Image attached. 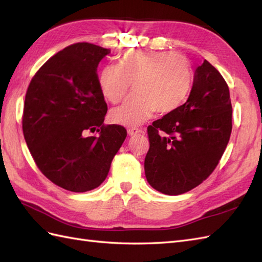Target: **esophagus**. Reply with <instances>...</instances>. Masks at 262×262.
Instances as JSON below:
<instances>
[{
  "label": "esophagus",
  "instance_id": "esophagus-1",
  "mask_svg": "<svg viewBox=\"0 0 262 262\" xmlns=\"http://www.w3.org/2000/svg\"><path fill=\"white\" fill-rule=\"evenodd\" d=\"M142 132H143L142 128H137V127H132L127 129V133L129 136H135L136 134H138V133H142Z\"/></svg>",
  "mask_w": 262,
  "mask_h": 262
}]
</instances>
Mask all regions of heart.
I'll return each instance as SVG.
<instances>
[{
	"label": "heart",
	"mask_w": 262,
	"mask_h": 262,
	"mask_svg": "<svg viewBox=\"0 0 262 262\" xmlns=\"http://www.w3.org/2000/svg\"><path fill=\"white\" fill-rule=\"evenodd\" d=\"M133 82L135 93L111 111L115 124L133 127L155 111L170 114L185 101L192 82L188 59L173 52L127 49L117 65H105L98 73V85L111 103L125 98Z\"/></svg>",
	"instance_id": "1"
}]
</instances>
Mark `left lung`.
<instances>
[{
	"instance_id": "1",
	"label": "left lung",
	"mask_w": 262,
	"mask_h": 262,
	"mask_svg": "<svg viewBox=\"0 0 262 262\" xmlns=\"http://www.w3.org/2000/svg\"><path fill=\"white\" fill-rule=\"evenodd\" d=\"M231 132L229 86L205 59L196 69L187 101L147 127L144 169L148 183L171 196L196 188L219 164Z\"/></svg>"
}]
</instances>
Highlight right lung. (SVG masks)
<instances>
[{
    "label": "right lung",
    "instance_id": "1",
    "mask_svg": "<svg viewBox=\"0 0 262 262\" xmlns=\"http://www.w3.org/2000/svg\"><path fill=\"white\" fill-rule=\"evenodd\" d=\"M109 53L90 42L65 47L37 71L26 93L22 130L31 157L43 176L73 192L101 185L127 136L125 127L103 124L108 107L97 69Z\"/></svg>",
    "mask_w": 262,
    "mask_h": 262
}]
</instances>
